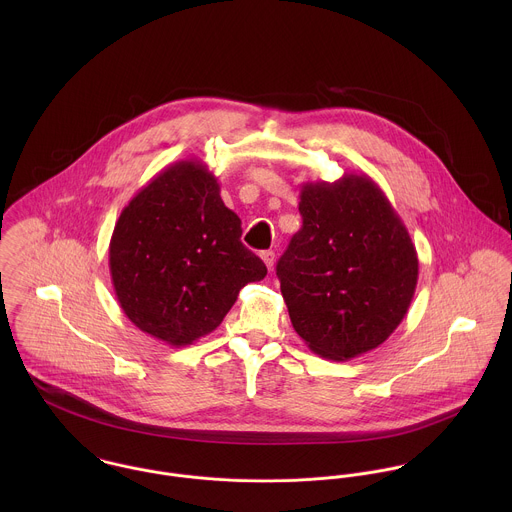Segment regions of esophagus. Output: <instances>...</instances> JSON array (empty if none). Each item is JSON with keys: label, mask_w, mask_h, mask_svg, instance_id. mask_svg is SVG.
<instances>
[{"label": "esophagus", "mask_w": 512, "mask_h": 512, "mask_svg": "<svg viewBox=\"0 0 512 512\" xmlns=\"http://www.w3.org/2000/svg\"><path fill=\"white\" fill-rule=\"evenodd\" d=\"M262 260H264V264L268 266V270H274V262H276V254L272 252V250H264L262 254Z\"/></svg>", "instance_id": "esophagus-1"}]
</instances>
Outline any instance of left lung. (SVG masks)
Returning <instances> with one entry per match:
<instances>
[{
	"mask_svg": "<svg viewBox=\"0 0 512 512\" xmlns=\"http://www.w3.org/2000/svg\"><path fill=\"white\" fill-rule=\"evenodd\" d=\"M299 213L303 226L276 266L293 329L319 357L355 359L382 345L408 313L416 246L366 175L303 183Z\"/></svg>",
	"mask_w": 512,
	"mask_h": 512,
	"instance_id": "8db88e82",
	"label": "left lung"
}]
</instances>
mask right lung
<instances>
[{"label":"right lung","mask_w":512,"mask_h":512,"mask_svg":"<svg viewBox=\"0 0 512 512\" xmlns=\"http://www.w3.org/2000/svg\"><path fill=\"white\" fill-rule=\"evenodd\" d=\"M240 236V219L224 207L203 161L157 173L124 207L110 240L112 284L126 317L171 347L215 331L238 292L268 274Z\"/></svg>","instance_id":"1"}]
</instances>
